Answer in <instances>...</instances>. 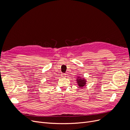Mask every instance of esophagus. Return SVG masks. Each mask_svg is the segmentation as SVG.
<instances>
[{
	"label": "esophagus",
	"mask_w": 130,
	"mask_h": 130,
	"mask_svg": "<svg viewBox=\"0 0 130 130\" xmlns=\"http://www.w3.org/2000/svg\"><path fill=\"white\" fill-rule=\"evenodd\" d=\"M61 77H62V78H64V77H66V75L65 74H61Z\"/></svg>",
	"instance_id": "34e87169"
}]
</instances>
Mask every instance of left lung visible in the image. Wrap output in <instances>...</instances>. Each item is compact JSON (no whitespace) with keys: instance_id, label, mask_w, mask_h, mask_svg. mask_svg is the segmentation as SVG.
Segmentation results:
<instances>
[{"instance_id":"8db88e82","label":"left lung","mask_w":130,"mask_h":130,"mask_svg":"<svg viewBox=\"0 0 130 130\" xmlns=\"http://www.w3.org/2000/svg\"><path fill=\"white\" fill-rule=\"evenodd\" d=\"M76 82L77 85L80 87H84L86 84L87 80L84 78H82L80 76H78L76 78Z\"/></svg>"}]
</instances>
